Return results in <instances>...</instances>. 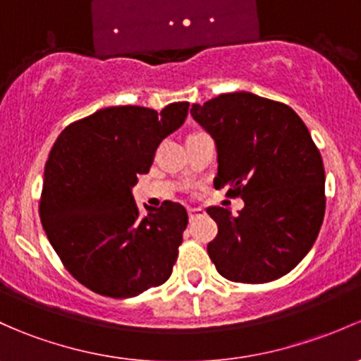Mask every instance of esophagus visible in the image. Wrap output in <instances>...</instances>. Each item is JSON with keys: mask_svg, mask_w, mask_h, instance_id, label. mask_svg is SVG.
<instances>
[{"mask_svg": "<svg viewBox=\"0 0 361 361\" xmlns=\"http://www.w3.org/2000/svg\"><path fill=\"white\" fill-rule=\"evenodd\" d=\"M202 209H199V207H188V218H190V221L193 219H197L199 216H202Z\"/></svg>", "mask_w": 361, "mask_h": 361, "instance_id": "1", "label": "esophagus"}]
</instances>
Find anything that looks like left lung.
I'll return each mask as SVG.
<instances>
[{"mask_svg":"<svg viewBox=\"0 0 361 361\" xmlns=\"http://www.w3.org/2000/svg\"><path fill=\"white\" fill-rule=\"evenodd\" d=\"M193 119L218 147L214 187L242 197L233 216L209 207L218 235L207 245L219 275L267 283L298 267L325 214V171L308 128L289 105L257 94L223 93L193 104Z\"/></svg>","mask_w":361,"mask_h":361,"instance_id":"8db88e82","label":"left lung"}]
</instances>
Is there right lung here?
<instances>
[{
    "label": "right lung",
    "mask_w": 361,
    "mask_h": 361,
    "mask_svg": "<svg viewBox=\"0 0 361 361\" xmlns=\"http://www.w3.org/2000/svg\"><path fill=\"white\" fill-rule=\"evenodd\" d=\"M187 112L188 102L161 112L109 107L74 121L56 138L44 166L39 218L66 270L90 290L133 298L171 276L187 211L166 200L142 218L131 187Z\"/></svg>",
    "instance_id": "1"
}]
</instances>
